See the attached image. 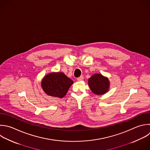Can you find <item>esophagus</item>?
Segmentation results:
<instances>
[{"label":"esophagus","instance_id":"obj_1","mask_svg":"<svg viewBox=\"0 0 150 150\" xmlns=\"http://www.w3.org/2000/svg\"><path fill=\"white\" fill-rule=\"evenodd\" d=\"M83 80V76H80V77H78L77 79V81H82Z\"/></svg>","mask_w":150,"mask_h":150}]
</instances>
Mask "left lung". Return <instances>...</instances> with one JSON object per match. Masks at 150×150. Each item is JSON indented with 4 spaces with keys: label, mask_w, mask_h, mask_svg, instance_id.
<instances>
[{
    "label": "left lung",
    "mask_w": 150,
    "mask_h": 150,
    "mask_svg": "<svg viewBox=\"0 0 150 150\" xmlns=\"http://www.w3.org/2000/svg\"><path fill=\"white\" fill-rule=\"evenodd\" d=\"M88 84L91 91L97 95H102L108 91L110 81L101 74H94L88 79Z\"/></svg>",
    "instance_id": "1"
}]
</instances>
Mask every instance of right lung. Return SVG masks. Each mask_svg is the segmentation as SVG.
Returning <instances> with one entry per match:
<instances>
[{"label":"right lung","mask_w":150,"mask_h":150,"mask_svg":"<svg viewBox=\"0 0 150 150\" xmlns=\"http://www.w3.org/2000/svg\"><path fill=\"white\" fill-rule=\"evenodd\" d=\"M73 81L62 72H52L46 75L41 81L44 92L49 96L63 98L67 94Z\"/></svg>","instance_id":"1"}]
</instances>
